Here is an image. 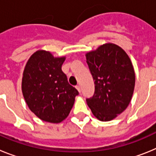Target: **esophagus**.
Returning <instances> with one entry per match:
<instances>
[{
    "label": "esophagus",
    "mask_w": 156,
    "mask_h": 156,
    "mask_svg": "<svg viewBox=\"0 0 156 156\" xmlns=\"http://www.w3.org/2000/svg\"><path fill=\"white\" fill-rule=\"evenodd\" d=\"M76 90L79 91V93H80L81 92V89H80V86H76Z\"/></svg>",
    "instance_id": "esophagus-1"
}]
</instances>
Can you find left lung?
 <instances>
[{
  "instance_id": "left-lung-1",
  "label": "left lung",
  "mask_w": 156,
  "mask_h": 156,
  "mask_svg": "<svg viewBox=\"0 0 156 156\" xmlns=\"http://www.w3.org/2000/svg\"><path fill=\"white\" fill-rule=\"evenodd\" d=\"M86 62L94 80V94L86 101L100 121H110L129 105L135 86L130 58L112 43L101 45L86 54Z\"/></svg>"
}]
</instances>
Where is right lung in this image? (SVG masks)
Returning a JSON list of instances; mask_svg holds the SVG:
<instances>
[{
    "mask_svg": "<svg viewBox=\"0 0 156 156\" xmlns=\"http://www.w3.org/2000/svg\"><path fill=\"white\" fill-rule=\"evenodd\" d=\"M66 57L39 50L27 61L22 91L29 108L41 120L58 123L67 118L79 94L62 70Z\"/></svg>",
    "mask_w": 156,
    "mask_h": 156,
    "instance_id": "obj_1",
    "label": "right lung"
}]
</instances>
